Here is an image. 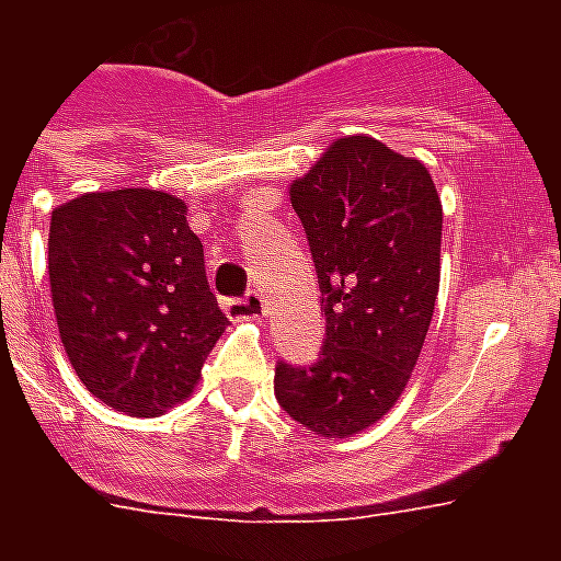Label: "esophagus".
Returning a JSON list of instances; mask_svg holds the SVG:
<instances>
[{"mask_svg": "<svg viewBox=\"0 0 561 561\" xmlns=\"http://www.w3.org/2000/svg\"><path fill=\"white\" fill-rule=\"evenodd\" d=\"M224 311H227L229 320H259V317L267 314V302L259 290H250L244 299H227Z\"/></svg>", "mask_w": 561, "mask_h": 561, "instance_id": "esophagus-1", "label": "esophagus"}]
</instances>
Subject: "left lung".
Listing matches in <instances>:
<instances>
[{"instance_id": "8db88e82", "label": "left lung", "mask_w": 561, "mask_h": 561, "mask_svg": "<svg viewBox=\"0 0 561 561\" xmlns=\"http://www.w3.org/2000/svg\"><path fill=\"white\" fill-rule=\"evenodd\" d=\"M325 311L323 358L276 367L290 419L325 439L367 431L399 401L439 294L443 203L425 162L373 136L334 139L288 188Z\"/></svg>"}]
</instances>
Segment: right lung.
Returning <instances> with one entry per match:
<instances>
[{
	"label": "right lung",
	"mask_w": 561,
	"mask_h": 561,
	"mask_svg": "<svg viewBox=\"0 0 561 561\" xmlns=\"http://www.w3.org/2000/svg\"><path fill=\"white\" fill-rule=\"evenodd\" d=\"M186 211L157 188L90 192L51 211L60 343L83 387L127 416H160L188 399L229 325Z\"/></svg>",
	"instance_id": "obj_1"
}]
</instances>
